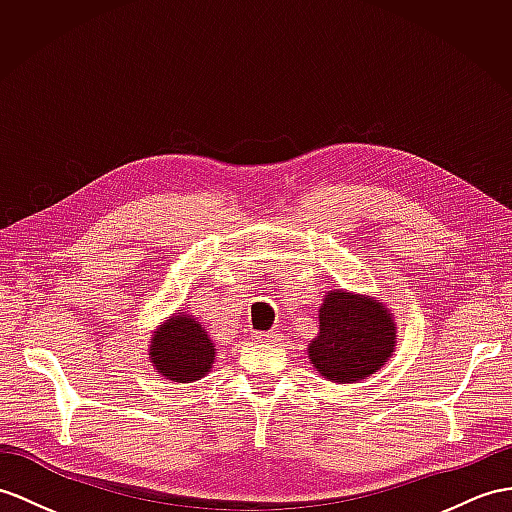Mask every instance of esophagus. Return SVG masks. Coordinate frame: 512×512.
Masks as SVG:
<instances>
[{
  "mask_svg": "<svg viewBox=\"0 0 512 512\" xmlns=\"http://www.w3.org/2000/svg\"><path fill=\"white\" fill-rule=\"evenodd\" d=\"M256 341H260V343H278V341H282V334L276 332V330L256 332Z\"/></svg>",
  "mask_w": 512,
  "mask_h": 512,
  "instance_id": "34e87169",
  "label": "esophagus"
}]
</instances>
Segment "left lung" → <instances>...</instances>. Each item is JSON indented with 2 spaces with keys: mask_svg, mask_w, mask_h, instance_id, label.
Segmentation results:
<instances>
[{
  "mask_svg": "<svg viewBox=\"0 0 512 512\" xmlns=\"http://www.w3.org/2000/svg\"><path fill=\"white\" fill-rule=\"evenodd\" d=\"M395 350V319L380 299L328 291L308 356L323 378L352 384L376 373Z\"/></svg>",
  "mask_w": 512,
  "mask_h": 512,
  "instance_id": "8db88e82",
  "label": "left lung"
}]
</instances>
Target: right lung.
<instances>
[{
  "instance_id": "right-lung-1",
  "label": "right lung",
  "mask_w": 512,
  "mask_h": 512,
  "mask_svg": "<svg viewBox=\"0 0 512 512\" xmlns=\"http://www.w3.org/2000/svg\"><path fill=\"white\" fill-rule=\"evenodd\" d=\"M149 343V363L173 382L204 378L215 363V343L193 315L169 317Z\"/></svg>"
}]
</instances>
